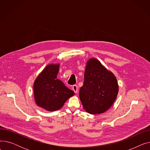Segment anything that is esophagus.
<instances>
[{
	"mask_svg": "<svg viewBox=\"0 0 150 150\" xmlns=\"http://www.w3.org/2000/svg\"><path fill=\"white\" fill-rule=\"evenodd\" d=\"M72 89H73V91H74L75 93H77V92H78V86H77V85H74L72 86Z\"/></svg>",
	"mask_w": 150,
	"mask_h": 150,
	"instance_id": "34e87169",
	"label": "esophagus"
}]
</instances>
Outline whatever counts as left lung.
<instances>
[{
    "label": "left lung",
    "instance_id": "obj_1",
    "mask_svg": "<svg viewBox=\"0 0 150 150\" xmlns=\"http://www.w3.org/2000/svg\"><path fill=\"white\" fill-rule=\"evenodd\" d=\"M80 98L84 109L91 114L103 113L115 101L119 85L115 75L96 58L88 61Z\"/></svg>",
    "mask_w": 150,
    "mask_h": 150
}]
</instances>
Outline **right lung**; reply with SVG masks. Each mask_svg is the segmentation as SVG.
Returning <instances> with one entry per match:
<instances>
[{"mask_svg":"<svg viewBox=\"0 0 150 150\" xmlns=\"http://www.w3.org/2000/svg\"><path fill=\"white\" fill-rule=\"evenodd\" d=\"M59 64L47 66L34 82L33 91L36 103L48 111H54L61 108L74 92L67 88L57 79Z\"/></svg>","mask_w":150,"mask_h":150,"instance_id":"obj_1","label":"right lung"}]
</instances>
